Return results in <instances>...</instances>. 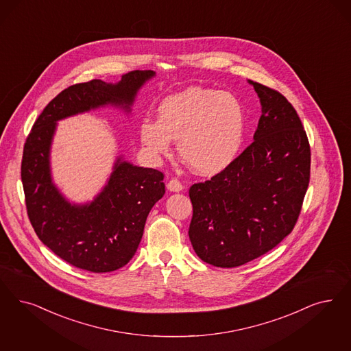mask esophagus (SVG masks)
Segmentation results:
<instances>
[{
	"instance_id": "obj_1",
	"label": "esophagus",
	"mask_w": 351,
	"mask_h": 351,
	"mask_svg": "<svg viewBox=\"0 0 351 351\" xmlns=\"http://www.w3.org/2000/svg\"><path fill=\"white\" fill-rule=\"evenodd\" d=\"M167 189H169V192H182V182H179L178 179H171L167 182Z\"/></svg>"
}]
</instances>
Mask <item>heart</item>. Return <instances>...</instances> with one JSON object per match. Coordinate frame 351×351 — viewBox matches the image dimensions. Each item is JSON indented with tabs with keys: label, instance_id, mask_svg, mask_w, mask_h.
<instances>
[{
	"label": "heart",
	"instance_id": "b5f03b06",
	"mask_svg": "<svg viewBox=\"0 0 351 351\" xmlns=\"http://www.w3.org/2000/svg\"><path fill=\"white\" fill-rule=\"evenodd\" d=\"M140 140L153 157L178 153L194 172L214 176L228 169L241 149L245 111L230 92L192 86L165 98L158 106V121L144 119Z\"/></svg>",
	"mask_w": 351,
	"mask_h": 351
}]
</instances>
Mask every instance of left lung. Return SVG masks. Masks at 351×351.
Here are the masks:
<instances>
[{
	"label": "left lung",
	"mask_w": 351,
	"mask_h": 351,
	"mask_svg": "<svg viewBox=\"0 0 351 351\" xmlns=\"http://www.w3.org/2000/svg\"><path fill=\"white\" fill-rule=\"evenodd\" d=\"M247 82L262 106L254 141L228 169L189 189L194 252L221 268L242 266L282 241L310 182V145L297 111L278 90Z\"/></svg>",
	"instance_id": "8db88e82"
}]
</instances>
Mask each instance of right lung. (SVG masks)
I'll list each match as a JSON object with an SVG mask.
<instances>
[{
	"label": "right lung",
	"mask_w": 351,
	"mask_h": 351,
	"mask_svg": "<svg viewBox=\"0 0 351 351\" xmlns=\"http://www.w3.org/2000/svg\"><path fill=\"white\" fill-rule=\"evenodd\" d=\"M154 76L152 70H136L118 83L95 79L71 85L49 102L27 137L22 182L28 218L41 242L77 268L102 274L125 266L140 245L152 207L166 191L160 171L134 166L121 154L93 201L70 202L51 176L57 123L106 106L130 114L138 90Z\"/></svg>",
	"instance_id": "1"
}]
</instances>
